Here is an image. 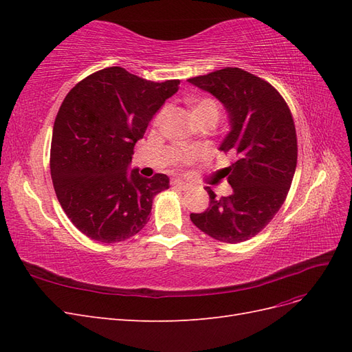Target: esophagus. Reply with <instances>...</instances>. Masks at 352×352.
I'll use <instances>...</instances> for the list:
<instances>
[{
	"label": "esophagus",
	"mask_w": 352,
	"mask_h": 352,
	"mask_svg": "<svg viewBox=\"0 0 352 352\" xmlns=\"http://www.w3.org/2000/svg\"><path fill=\"white\" fill-rule=\"evenodd\" d=\"M172 186L176 188V189H180V190H186L188 189V185L182 184V182H177V180H175V182H172Z\"/></svg>",
	"instance_id": "esophagus-1"
}]
</instances>
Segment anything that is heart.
Here are the masks:
<instances>
[{"label":"heart","instance_id":"obj_1","mask_svg":"<svg viewBox=\"0 0 352 352\" xmlns=\"http://www.w3.org/2000/svg\"><path fill=\"white\" fill-rule=\"evenodd\" d=\"M188 105V111L190 114V117L195 122H199V120H211V122H217L219 117H220V113H221V107H220V102L214 98H208V97H204V98H195V100H189L186 102ZM166 114H167V109H162L154 119V123L155 124H160L164 119H166ZM198 157V153H194V151H182L179 153L175 158V163L179 164V166H184V164H188L190 162H194V160Z\"/></svg>","mask_w":352,"mask_h":352}]
</instances>
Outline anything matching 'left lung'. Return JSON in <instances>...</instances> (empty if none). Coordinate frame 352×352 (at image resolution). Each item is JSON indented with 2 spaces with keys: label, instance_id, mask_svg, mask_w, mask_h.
I'll return each mask as SVG.
<instances>
[{
  "label": "left lung",
  "instance_id": "8db88e82",
  "mask_svg": "<svg viewBox=\"0 0 352 352\" xmlns=\"http://www.w3.org/2000/svg\"><path fill=\"white\" fill-rule=\"evenodd\" d=\"M188 80L225 104L232 131L220 151L235 157L225 170L233 194L217 198L207 186L210 206L190 220L217 241L243 242L269 225L289 192L298 158L292 113L267 80L238 67Z\"/></svg>",
  "mask_w": 352,
  "mask_h": 352
}]
</instances>
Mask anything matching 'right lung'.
<instances>
[{"mask_svg":"<svg viewBox=\"0 0 352 352\" xmlns=\"http://www.w3.org/2000/svg\"><path fill=\"white\" fill-rule=\"evenodd\" d=\"M179 83L107 67L74 85L61 102L52 129L51 179L61 208L83 235L122 242L150 220L153 199L168 189V177L145 179L127 167L135 144Z\"/></svg>","mask_w":352,"mask_h":352,"instance_id":"obj_1","label":"right lung"}]
</instances>
